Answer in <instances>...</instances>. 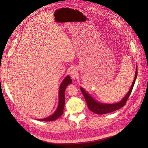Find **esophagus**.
<instances>
[{"label": "esophagus", "instance_id": "1", "mask_svg": "<svg viewBox=\"0 0 148 148\" xmlns=\"http://www.w3.org/2000/svg\"><path fill=\"white\" fill-rule=\"evenodd\" d=\"M78 73L76 68L73 69L70 71V77L72 78L73 79H75V78H77V77H78Z\"/></svg>", "mask_w": 148, "mask_h": 148}]
</instances>
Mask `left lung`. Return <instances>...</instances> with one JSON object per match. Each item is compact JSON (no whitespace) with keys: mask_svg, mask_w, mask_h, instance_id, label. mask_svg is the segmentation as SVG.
Instances as JSON below:
<instances>
[{"mask_svg":"<svg viewBox=\"0 0 148 148\" xmlns=\"http://www.w3.org/2000/svg\"><path fill=\"white\" fill-rule=\"evenodd\" d=\"M137 66L136 67V73H135L134 78L133 82L132 84L130 90L128 91L126 95L124 97V98H123L121 101L114 104H105V103H99L92 98L89 94L86 92V91L83 88L81 87V90L82 91V94L84 95V97L86 100V101L87 103V104L88 106L89 110L96 114L103 115V114H106L114 112L120 109V108L123 107L125 104L128 99L131 93L136 79L137 78Z\"/></svg>","mask_w":148,"mask_h":148,"instance_id":"obj_1","label":"left lung"}]
</instances>
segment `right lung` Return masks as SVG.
Returning a JSON list of instances; mask_svg holds the SVG:
<instances>
[{"mask_svg": "<svg viewBox=\"0 0 148 148\" xmlns=\"http://www.w3.org/2000/svg\"><path fill=\"white\" fill-rule=\"evenodd\" d=\"M72 83V80L70 79L69 75L66 76V78L64 79V81L61 83L60 88H59V103L56 111L54 112L49 117L47 118L38 119L37 120L40 121H51L55 120L59 118L64 113V108L65 106V91L66 87L70 83Z\"/></svg>", "mask_w": 148, "mask_h": 148, "instance_id": "right-lung-1", "label": "right lung"}]
</instances>
